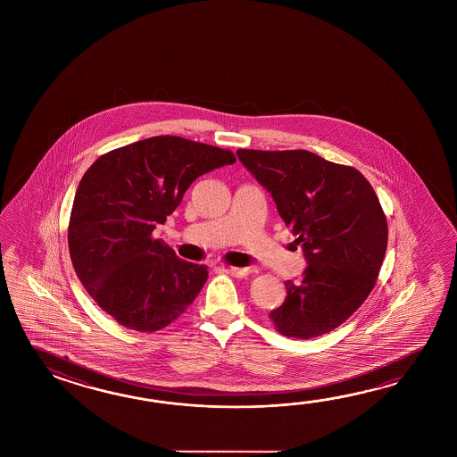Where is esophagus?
<instances>
[{"mask_svg": "<svg viewBox=\"0 0 457 457\" xmlns=\"http://www.w3.org/2000/svg\"><path fill=\"white\" fill-rule=\"evenodd\" d=\"M225 271L228 272L233 278H246L252 270L250 268H235V266H227Z\"/></svg>", "mask_w": 457, "mask_h": 457, "instance_id": "obj_1", "label": "esophagus"}]
</instances>
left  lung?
Instances as JSON below:
<instances>
[{
	"label": "left lung",
	"instance_id": "obj_1",
	"mask_svg": "<svg viewBox=\"0 0 457 457\" xmlns=\"http://www.w3.org/2000/svg\"><path fill=\"white\" fill-rule=\"evenodd\" d=\"M271 193L307 258L301 279L270 313L284 337L309 340L338 328L374 289L387 250V219L370 181L353 166L307 150H237Z\"/></svg>",
	"mask_w": 457,
	"mask_h": 457
}]
</instances>
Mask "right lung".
I'll use <instances>...</instances> for the list:
<instances>
[{
  "label": "right lung",
  "instance_id": "1",
  "mask_svg": "<svg viewBox=\"0 0 457 457\" xmlns=\"http://www.w3.org/2000/svg\"><path fill=\"white\" fill-rule=\"evenodd\" d=\"M235 162L230 150L158 136L87 168L70 214V258L87 294L119 325L162 330L195 302L207 266L178 258L152 233L195 178Z\"/></svg>",
  "mask_w": 457,
  "mask_h": 457
}]
</instances>
